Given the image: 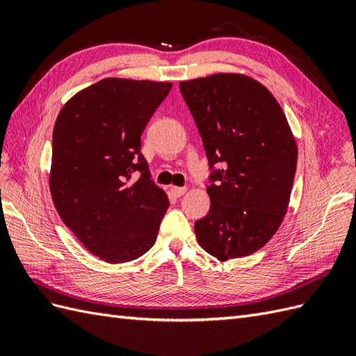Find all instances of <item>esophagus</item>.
Masks as SVG:
<instances>
[{
	"label": "esophagus",
	"mask_w": 356,
	"mask_h": 356,
	"mask_svg": "<svg viewBox=\"0 0 356 356\" xmlns=\"http://www.w3.org/2000/svg\"><path fill=\"white\" fill-rule=\"evenodd\" d=\"M170 191H171V194L175 195V197H181V195L186 193V188L185 186H171Z\"/></svg>",
	"instance_id": "34e87169"
}]
</instances>
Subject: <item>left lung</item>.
Listing matches in <instances>:
<instances>
[{
    "instance_id": "obj_1",
    "label": "left lung",
    "mask_w": 356,
    "mask_h": 356,
    "mask_svg": "<svg viewBox=\"0 0 356 356\" xmlns=\"http://www.w3.org/2000/svg\"><path fill=\"white\" fill-rule=\"evenodd\" d=\"M179 87L212 170L211 209L195 222L197 241L221 261L250 256L287 212L298 161L287 118L270 91L247 75L216 74Z\"/></svg>"
}]
</instances>
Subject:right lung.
Returning a JSON list of instances; mask_svg holds the SVG:
<instances>
[{
  "label": "right lung",
  "mask_w": 356,
  "mask_h": 356,
  "mask_svg": "<svg viewBox=\"0 0 356 356\" xmlns=\"http://www.w3.org/2000/svg\"><path fill=\"white\" fill-rule=\"evenodd\" d=\"M171 83L105 78L69 99L52 134L49 189L63 222L100 260L147 252L168 209L150 180L141 135ZM142 172L135 184L130 176Z\"/></svg>",
  "instance_id": "obj_1"
}]
</instances>
